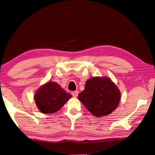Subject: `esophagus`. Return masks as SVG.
Instances as JSON below:
<instances>
[{"instance_id": "obj_1", "label": "esophagus", "mask_w": 155, "mask_h": 155, "mask_svg": "<svg viewBox=\"0 0 155 155\" xmlns=\"http://www.w3.org/2000/svg\"><path fill=\"white\" fill-rule=\"evenodd\" d=\"M72 95H73V97H74V98H76V97L78 96V91H74V92H72Z\"/></svg>"}]
</instances>
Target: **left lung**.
<instances>
[{"instance_id": "8db88e82", "label": "left lung", "mask_w": 155, "mask_h": 155, "mask_svg": "<svg viewBox=\"0 0 155 155\" xmlns=\"http://www.w3.org/2000/svg\"><path fill=\"white\" fill-rule=\"evenodd\" d=\"M78 100L96 117L106 116L117 108L121 93L113 81L107 77H96L86 81L84 90Z\"/></svg>"}]
</instances>
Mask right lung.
<instances>
[{"instance_id": "obj_1", "label": "right lung", "mask_w": 155, "mask_h": 155, "mask_svg": "<svg viewBox=\"0 0 155 155\" xmlns=\"http://www.w3.org/2000/svg\"><path fill=\"white\" fill-rule=\"evenodd\" d=\"M71 97L57 82L49 81L37 90L34 99L40 112L51 114L61 110Z\"/></svg>"}]
</instances>
